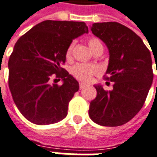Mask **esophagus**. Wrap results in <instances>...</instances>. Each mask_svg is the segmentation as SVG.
Listing matches in <instances>:
<instances>
[{
    "label": "esophagus",
    "instance_id": "34e87169",
    "mask_svg": "<svg viewBox=\"0 0 157 157\" xmlns=\"http://www.w3.org/2000/svg\"><path fill=\"white\" fill-rule=\"evenodd\" d=\"M79 87H80V89H82V88H84V87H86V84H84V83L82 82H80V84H79Z\"/></svg>",
    "mask_w": 157,
    "mask_h": 157
}]
</instances>
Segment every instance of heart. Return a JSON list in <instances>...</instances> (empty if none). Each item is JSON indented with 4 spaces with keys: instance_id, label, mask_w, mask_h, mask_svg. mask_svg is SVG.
Listing matches in <instances>:
<instances>
[{
    "instance_id": "b5f03b06",
    "label": "heart",
    "mask_w": 157,
    "mask_h": 157,
    "mask_svg": "<svg viewBox=\"0 0 157 157\" xmlns=\"http://www.w3.org/2000/svg\"><path fill=\"white\" fill-rule=\"evenodd\" d=\"M88 45L93 52L97 51L98 49H103V45L101 44V40L98 38L92 37L88 39ZM75 46V42H71L70 45L66 50L65 56L67 59H70L72 56V52ZM99 67L94 64H84V63H78L75 65L71 69V73L76 79L82 82H89L94 75L97 74L99 72Z\"/></svg>"
}]
</instances>
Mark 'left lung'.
<instances>
[{"instance_id":"left-lung-1","label":"left lung","mask_w":157,"mask_h":157,"mask_svg":"<svg viewBox=\"0 0 157 157\" xmlns=\"http://www.w3.org/2000/svg\"><path fill=\"white\" fill-rule=\"evenodd\" d=\"M91 31L108 49L105 78L113 88L105 91L101 84L94 85L97 95L90 102L89 117L103 126L122 125L144 104L154 76L151 55L140 37L118 22L94 23Z\"/></svg>"}]
</instances>
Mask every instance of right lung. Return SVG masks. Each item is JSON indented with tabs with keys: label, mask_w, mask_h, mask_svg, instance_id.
<instances>
[{
	"label": "right lung",
	"mask_w": 157,
	"mask_h": 157,
	"mask_svg": "<svg viewBox=\"0 0 157 157\" xmlns=\"http://www.w3.org/2000/svg\"><path fill=\"white\" fill-rule=\"evenodd\" d=\"M87 33L84 22L44 20L16 42L8 61V85L16 106L30 122L50 124L67 116L79 83L61 64L73 39ZM52 74L62 79L61 86L50 82Z\"/></svg>",
	"instance_id": "add662e5"
}]
</instances>
